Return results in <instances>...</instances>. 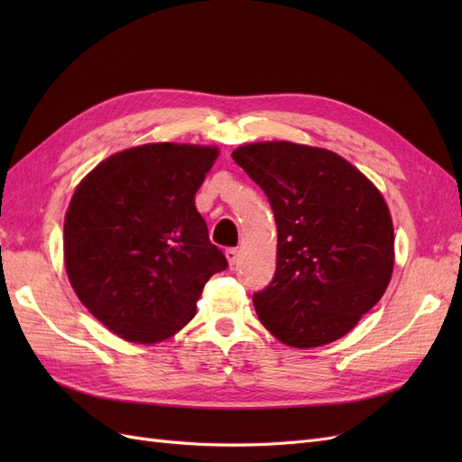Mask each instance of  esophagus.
<instances>
[{
  "mask_svg": "<svg viewBox=\"0 0 462 462\" xmlns=\"http://www.w3.org/2000/svg\"><path fill=\"white\" fill-rule=\"evenodd\" d=\"M226 256H227L229 263H231V265H235L236 262H239V250L231 246V248H227V250H226Z\"/></svg>",
  "mask_w": 462,
  "mask_h": 462,
  "instance_id": "1",
  "label": "esophagus"
}]
</instances>
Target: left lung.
<instances>
[{
  "mask_svg": "<svg viewBox=\"0 0 462 462\" xmlns=\"http://www.w3.org/2000/svg\"><path fill=\"white\" fill-rule=\"evenodd\" d=\"M233 160L275 216V275L253 297L263 328L297 348L341 339L393 273V223L380 190L324 148L254 143Z\"/></svg>",
  "mask_w": 462,
  "mask_h": 462,
  "instance_id": "obj_1",
  "label": "left lung"
}]
</instances>
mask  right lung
<instances>
[{
    "mask_svg": "<svg viewBox=\"0 0 462 462\" xmlns=\"http://www.w3.org/2000/svg\"><path fill=\"white\" fill-rule=\"evenodd\" d=\"M217 148L156 143L114 153L80 180L63 226L69 282L88 312L133 343L171 337L227 270L194 194Z\"/></svg>",
    "mask_w": 462,
    "mask_h": 462,
    "instance_id": "right-lung-1",
    "label": "right lung"
}]
</instances>
